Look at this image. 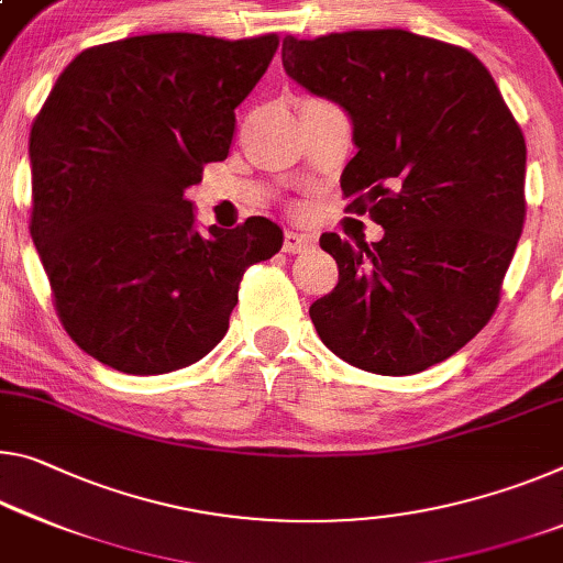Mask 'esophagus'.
<instances>
[{"label":"esophagus","mask_w":563,"mask_h":563,"mask_svg":"<svg viewBox=\"0 0 563 563\" xmlns=\"http://www.w3.org/2000/svg\"><path fill=\"white\" fill-rule=\"evenodd\" d=\"M313 245V238L310 235H302L296 233V230H285V238H283V250L285 253H306V250Z\"/></svg>","instance_id":"34e87169"}]
</instances>
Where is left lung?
<instances>
[{"label": "left lung", "instance_id": "8db88e82", "mask_svg": "<svg viewBox=\"0 0 563 563\" xmlns=\"http://www.w3.org/2000/svg\"><path fill=\"white\" fill-rule=\"evenodd\" d=\"M283 67L347 112L343 195L383 228L371 245L320 235L338 263L310 306L320 341L378 376L431 368L498 306L526 216L521 128L478 57L406 30L285 37Z\"/></svg>", "mask_w": 563, "mask_h": 563}]
</instances>
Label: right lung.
I'll return each instance as SVG.
<instances>
[{"instance_id": "add662e5", "label": "right lung", "mask_w": 563, "mask_h": 563, "mask_svg": "<svg viewBox=\"0 0 563 563\" xmlns=\"http://www.w3.org/2000/svg\"><path fill=\"white\" fill-rule=\"evenodd\" d=\"M278 34L218 40L163 32L85 49L30 132V233L73 341L114 371L159 376L228 333L245 267L283 247L247 218L200 233L190 185L228 157L235 107Z\"/></svg>"}]
</instances>
